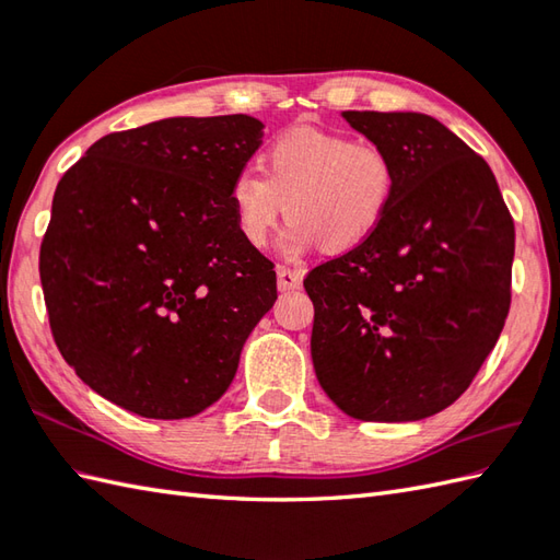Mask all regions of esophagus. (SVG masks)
Masks as SVG:
<instances>
[{"label": "esophagus", "instance_id": "esophagus-1", "mask_svg": "<svg viewBox=\"0 0 560 560\" xmlns=\"http://www.w3.org/2000/svg\"><path fill=\"white\" fill-rule=\"evenodd\" d=\"M277 283H279V291H293V289H301L303 283V269H295V267H279L277 269Z\"/></svg>", "mask_w": 560, "mask_h": 560}]
</instances>
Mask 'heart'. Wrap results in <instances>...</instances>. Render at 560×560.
Instances as JSON below:
<instances>
[{"mask_svg":"<svg viewBox=\"0 0 560 560\" xmlns=\"http://www.w3.org/2000/svg\"><path fill=\"white\" fill-rule=\"evenodd\" d=\"M261 173L233 177L229 201L237 233L265 247L289 211L281 249L299 257L315 245L347 253L363 245L392 209L397 168L375 141H351L317 127H295L261 153Z\"/></svg>","mask_w":560,"mask_h":560,"instance_id":"obj_1","label":"heart"}]
</instances>
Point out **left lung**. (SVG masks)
Instances as JSON below:
<instances>
[{
    "label": "left lung",
    "mask_w": 560,
    "mask_h": 560,
    "mask_svg": "<svg viewBox=\"0 0 560 560\" xmlns=\"http://www.w3.org/2000/svg\"><path fill=\"white\" fill-rule=\"evenodd\" d=\"M383 147L397 192L359 247L307 271L319 385L361 421H419L477 377L510 311L515 223L495 177L421 113H343Z\"/></svg>",
    "instance_id": "1"
}]
</instances>
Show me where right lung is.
I'll list each match as a JSON object with an SVG mask.
<instances>
[{
  "mask_svg": "<svg viewBox=\"0 0 560 560\" xmlns=\"http://www.w3.org/2000/svg\"><path fill=\"white\" fill-rule=\"evenodd\" d=\"M261 127L168 117L105 135L59 180L40 245L47 317L62 359L117 407L205 411L277 301L273 261L243 241L229 201Z\"/></svg>",
  "mask_w": 560,
  "mask_h": 560,
  "instance_id": "right-lung-1",
  "label": "right lung"
}]
</instances>
